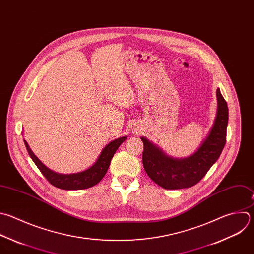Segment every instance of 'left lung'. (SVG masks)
I'll return each instance as SVG.
<instances>
[{"mask_svg": "<svg viewBox=\"0 0 254 254\" xmlns=\"http://www.w3.org/2000/svg\"><path fill=\"white\" fill-rule=\"evenodd\" d=\"M216 97L218 107L214 125L200 147L190 157L172 158L141 137L144 171L159 187L165 190L191 188L200 182L218 159L226 142L228 108L219 89L216 91Z\"/></svg>", "mask_w": 254, "mask_h": 254, "instance_id": "1", "label": "left lung"}]
</instances>
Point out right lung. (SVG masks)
Masks as SVG:
<instances>
[{"mask_svg": "<svg viewBox=\"0 0 254 254\" xmlns=\"http://www.w3.org/2000/svg\"><path fill=\"white\" fill-rule=\"evenodd\" d=\"M126 139L127 137L123 136L110 142L103 149L98 160L92 167H90L87 171L78 173V174H73V175H60L49 170V168L45 166L39 160V158L34 154L29 144L26 142V140L24 141L31 158L33 159L35 164L38 166L42 175L46 178V180L51 185L61 190H84V189L92 188L103 180V178L108 172V168L110 166L111 160L115 152Z\"/></svg>", "mask_w": 254, "mask_h": 254, "instance_id": "add662e5", "label": "right lung"}]
</instances>
